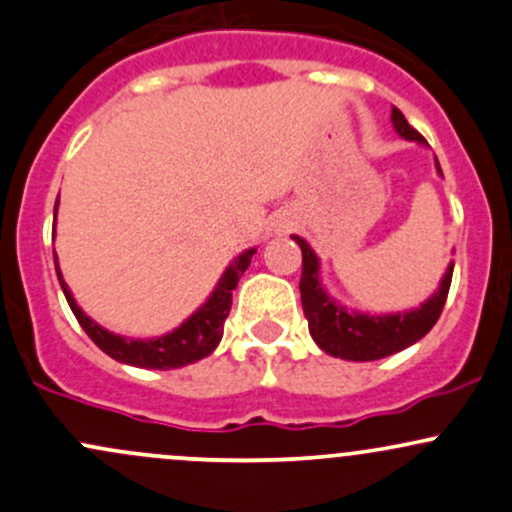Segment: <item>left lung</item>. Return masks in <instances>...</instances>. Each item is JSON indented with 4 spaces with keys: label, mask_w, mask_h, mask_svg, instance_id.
Returning <instances> with one entry per match:
<instances>
[{
    "label": "left lung",
    "mask_w": 512,
    "mask_h": 512,
    "mask_svg": "<svg viewBox=\"0 0 512 512\" xmlns=\"http://www.w3.org/2000/svg\"><path fill=\"white\" fill-rule=\"evenodd\" d=\"M392 127L397 129L400 137L424 144L422 134L410 127V122L405 120V115L397 107H392ZM437 171L441 174L439 161ZM292 238L301 247V306H304V316L309 321L311 338H314L321 351L343 360H380L410 348L412 343L427 336L432 326L437 324L441 309L446 304V294H449L454 265L446 267L437 292L417 309L383 316L360 314V311H351L348 306L328 297L324 284H321L316 252L299 235H292Z\"/></svg>",
    "instance_id": "obj_1"
}]
</instances>
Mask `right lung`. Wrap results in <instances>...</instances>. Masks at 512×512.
<instances>
[{"instance_id":"add662e5","label":"right lung","mask_w":512,"mask_h":512,"mask_svg":"<svg viewBox=\"0 0 512 512\" xmlns=\"http://www.w3.org/2000/svg\"><path fill=\"white\" fill-rule=\"evenodd\" d=\"M56 208H53V218H56ZM252 255H255V247L235 257L233 265H230L228 270L223 272V277L218 279V284H215L213 294L206 299V304H203L196 314L188 316L184 324L174 328L171 333H164V336L159 338H147V341L117 336V333H110L107 328L95 324V321L90 319V316H85L83 309L75 304L71 289L63 282L61 270H58V262L56 274L75 319H78V324L83 326V331L88 333L90 338H93V343L102 353H107L110 358L120 360V363L125 365H134V368L171 370L184 368L188 363H196V360L206 358V355H211L215 351V346H218L220 338H223V324L230 314V306H233V289L238 287L242 272L250 265ZM53 260H56V252H53Z\"/></svg>"}]
</instances>
